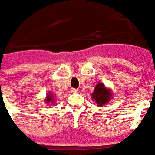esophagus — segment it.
I'll return each mask as SVG.
<instances>
[{"label": "esophagus", "mask_w": 155, "mask_h": 155, "mask_svg": "<svg viewBox=\"0 0 155 155\" xmlns=\"http://www.w3.org/2000/svg\"><path fill=\"white\" fill-rule=\"evenodd\" d=\"M70 91H71V92H72V93H77L78 91V90L77 89H74V88H72V89H71V90H70Z\"/></svg>", "instance_id": "1"}]
</instances>
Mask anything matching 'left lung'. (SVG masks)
I'll list each match as a JSON object with an SVG mask.
<instances>
[{
    "label": "left lung",
    "mask_w": 155,
    "mask_h": 155,
    "mask_svg": "<svg viewBox=\"0 0 155 155\" xmlns=\"http://www.w3.org/2000/svg\"><path fill=\"white\" fill-rule=\"evenodd\" d=\"M91 99L94 101L97 107L102 108L103 106L108 104V102L113 97V92L110 88L104 86V83L98 82L94 88V91L91 94Z\"/></svg>",
    "instance_id": "1"
}]
</instances>
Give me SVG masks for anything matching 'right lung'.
Returning a JSON list of instances; mask_svg holds the SVG:
<instances>
[{
	"label": "right lung",
	"mask_w": 155,
	"mask_h": 155,
	"mask_svg": "<svg viewBox=\"0 0 155 155\" xmlns=\"http://www.w3.org/2000/svg\"><path fill=\"white\" fill-rule=\"evenodd\" d=\"M53 94L51 93V92H48L47 93V97H46V98L44 100V102H45V104H51V105H53V104H55V99L53 98Z\"/></svg>",
	"instance_id": "1"
}]
</instances>
